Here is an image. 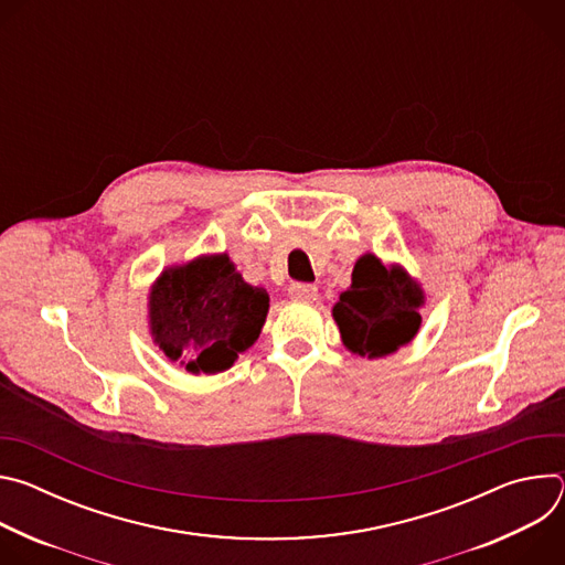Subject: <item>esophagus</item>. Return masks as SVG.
I'll list each match as a JSON object with an SVG mask.
<instances>
[{"instance_id":"esophagus-1","label":"esophagus","mask_w":565,"mask_h":565,"mask_svg":"<svg viewBox=\"0 0 565 565\" xmlns=\"http://www.w3.org/2000/svg\"><path fill=\"white\" fill-rule=\"evenodd\" d=\"M288 297L292 301H315L317 299V288L310 284H292L288 288Z\"/></svg>"}]
</instances>
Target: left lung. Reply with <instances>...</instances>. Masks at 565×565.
<instances>
[{"label": "left lung", "instance_id": "1", "mask_svg": "<svg viewBox=\"0 0 565 565\" xmlns=\"http://www.w3.org/2000/svg\"><path fill=\"white\" fill-rule=\"evenodd\" d=\"M423 306L425 290L405 266L382 264L380 257L366 253L355 262L351 286L333 306V319L351 353L377 360L418 335Z\"/></svg>", "mask_w": 565, "mask_h": 565}]
</instances>
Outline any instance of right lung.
<instances>
[{"mask_svg": "<svg viewBox=\"0 0 565 565\" xmlns=\"http://www.w3.org/2000/svg\"><path fill=\"white\" fill-rule=\"evenodd\" d=\"M268 315V292L250 286L225 253L168 266L147 295L153 344L192 375L227 371Z\"/></svg>", "mask_w": 565, "mask_h": 565, "instance_id": "1", "label": "right lung"}]
</instances>
